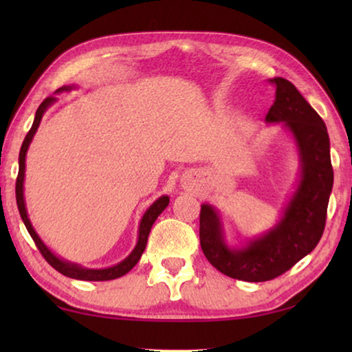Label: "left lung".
I'll return each mask as SVG.
<instances>
[{
    "mask_svg": "<svg viewBox=\"0 0 352 352\" xmlns=\"http://www.w3.org/2000/svg\"><path fill=\"white\" fill-rule=\"evenodd\" d=\"M276 100L266 122H283L295 136L301 153L300 187L280 223L243 250H229L219 218L210 205L200 210V245L206 259L226 276L245 282L272 280L311 253L324 234L327 206L333 187L330 139L319 113L307 104L295 85L285 78L267 80Z\"/></svg>",
    "mask_w": 352,
    "mask_h": 352,
    "instance_id": "obj_1",
    "label": "left lung"
}]
</instances>
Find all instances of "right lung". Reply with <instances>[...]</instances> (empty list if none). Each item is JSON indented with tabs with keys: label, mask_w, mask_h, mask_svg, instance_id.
Segmentation results:
<instances>
[{
	"label": "right lung",
	"mask_w": 352,
	"mask_h": 352,
	"mask_svg": "<svg viewBox=\"0 0 352 352\" xmlns=\"http://www.w3.org/2000/svg\"><path fill=\"white\" fill-rule=\"evenodd\" d=\"M64 89H69V88H65V86H64V88L57 89V93H60V91H64ZM54 100H56L54 96H50V98H46L40 104V107H38V110H36L35 120H33L30 131L27 133V136L22 142L21 153H19V175H17V179H16V200H17L19 213H21V218L23 221V224H25L28 234H30L33 242H35L36 248L40 250L43 258H45L46 261L56 269V271H59L60 274H64V276H67V277L78 278V280H112V278H118V277L124 276L126 272L131 271V269L138 264L139 258H141L144 250H146L147 237H148V232H151V229H152V224L155 223V219L158 218V216H160L162 211L166 208L168 204H170V199H168V197H160V199H158L155 204H153L151 208L146 211V214H144L142 219H141V226H139V239H138L136 248L133 250V253L129 254V256L124 259V261L117 264V266L107 267V269H83V267H80L78 264L65 263V261H62V259L56 258L54 254H52L50 250L46 248V245L41 242L35 230H33L32 224H30V219H28V216H27L25 204H23V175H25V153H27V148H28V146H30L33 134L36 133V128L41 122L43 113H45L47 105H51L52 102H54Z\"/></svg>",
	"instance_id": "1"
}]
</instances>
